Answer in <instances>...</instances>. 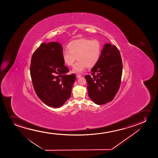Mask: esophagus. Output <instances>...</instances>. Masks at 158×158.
I'll use <instances>...</instances> for the list:
<instances>
[{"label":"esophagus","instance_id":"esophagus-1","mask_svg":"<svg viewBox=\"0 0 158 158\" xmlns=\"http://www.w3.org/2000/svg\"><path fill=\"white\" fill-rule=\"evenodd\" d=\"M76 77H77V78H80V77H81V75H80V74H77V76H76Z\"/></svg>","mask_w":158,"mask_h":158}]
</instances>
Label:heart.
<instances>
[{
	"instance_id": "1",
	"label": "heart",
	"mask_w": 158,
	"mask_h": 158,
	"mask_svg": "<svg viewBox=\"0 0 158 158\" xmlns=\"http://www.w3.org/2000/svg\"><path fill=\"white\" fill-rule=\"evenodd\" d=\"M68 50L62 53L63 61L68 66H72L77 59L78 61L74 66L73 71H83L87 67H94L99 60L102 51V44L97 39H79L72 41L67 45Z\"/></svg>"
}]
</instances>
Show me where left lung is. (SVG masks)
<instances>
[{
    "label": "left lung",
    "mask_w": 158,
    "mask_h": 158,
    "mask_svg": "<svg viewBox=\"0 0 158 158\" xmlns=\"http://www.w3.org/2000/svg\"><path fill=\"white\" fill-rule=\"evenodd\" d=\"M91 72V76H85L89 97L97 105L112 101L120 88L123 72L120 53L114 45H104L99 60Z\"/></svg>",
    "instance_id": "1"
}]
</instances>
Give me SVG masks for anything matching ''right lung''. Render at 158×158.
Masks as SVG:
<instances>
[{"instance_id": "add662e5", "label": "right lung", "mask_w": 158, "mask_h": 158, "mask_svg": "<svg viewBox=\"0 0 158 158\" xmlns=\"http://www.w3.org/2000/svg\"><path fill=\"white\" fill-rule=\"evenodd\" d=\"M63 48L58 42L42 43L33 54L30 74L33 86L39 99L48 106L60 107L69 99L75 74L67 75Z\"/></svg>"}]
</instances>
